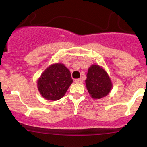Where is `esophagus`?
<instances>
[{"instance_id": "obj_1", "label": "esophagus", "mask_w": 147, "mask_h": 147, "mask_svg": "<svg viewBox=\"0 0 147 147\" xmlns=\"http://www.w3.org/2000/svg\"><path fill=\"white\" fill-rule=\"evenodd\" d=\"M75 82L77 84H82L83 82V80L82 79H77L75 80Z\"/></svg>"}]
</instances>
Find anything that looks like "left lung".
I'll return each instance as SVG.
<instances>
[{"label":"left lung","instance_id":"left-lung-1","mask_svg":"<svg viewBox=\"0 0 147 147\" xmlns=\"http://www.w3.org/2000/svg\"><path fill=\"white\" fill-rule=\"evenodd\" d=\"M86 79V88L92 98L98 99L111 92L113 84L106 71L99 65H92L88 70Z\"/></svg>","mask_w":147,"mask_h":147}]
</instances>
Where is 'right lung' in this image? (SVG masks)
<instances>
[{"label": "right lung", "mask_w": 147, "mask_h": 147, "mask_svg": "<svg viewBox=\"0 0 147 147\" xmlns=\"http://www.w3.org/2000/svg\"><path fill=\"white\" fill-rule=\"evenodd\" d=\"M72 82L70 70L64 64L57 63L43 71L37 80V88L43 98L57 101L65 95Z\"/></svg>", "instance_id": "add662e5"}]
</instances>
